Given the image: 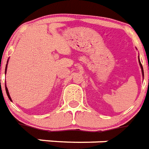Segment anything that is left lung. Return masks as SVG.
<instances>
[{"instance_id":"8db88e82","label":"left lung","mask_w":149,"mask_h":149,"mask_svg":"<svg viewBox=\"0 0 149 149\" xmlns=\"http://www.w3.org/2000/svg\"><path fill=\"white\" fill-rule=\"evenodd\" d=\"M139 64H140L141 69V72H142V75H143V77H144V70H143V67H142V65H141V63L140 60H139Z\"/></svg>"}]
</instances>
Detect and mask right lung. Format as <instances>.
I'll return each instance as SVG.
<instances>
[{
    "label": "right lung",
    "mask_w": 149,
    "mask_h": 149,
    "mask_svg": "<svg viewBox=\"0 0 149 149\" xmlns=\"http://www.w3.org/2000/svg\"><path fill=\"white\" fill-rule=\"evenodd\" d=\"M7 66H8V63L6 64V67H5V73H6V70H7ZM5 90H6V93H7V95H8V98L11 101V97H10V95H9V92H8V87L5 86Z\"/></svg>",
    "instance_id": "obj_1"
}]
</instances>
